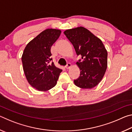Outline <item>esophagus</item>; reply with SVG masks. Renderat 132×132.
I'll return each mask as SVG.
<instances>
[{"label":"esophagus","instance_id":"1","mask_svg":"<svg viewBox=\"0 0 132 132\" xmlns=\"http://www.w3.org/2000/svg\"><path fill=\"white\" fill-rule=\"evenodd\" d=\"M71 66V64L70 63H68V64H67V65L65 66V68L66 69H69V68H70Z\"/></svg>","mask_w":132,"mask_h":132}]
</instances>
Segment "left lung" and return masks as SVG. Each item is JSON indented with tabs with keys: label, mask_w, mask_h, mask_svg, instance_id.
Masks as SVG:
<instances>
[{
	"label": "left lung",
	"mask_w": 132,
	"mask_h": 132,
	"mask_svg": "<svg viewBox=\"0 0 132 132\" xmlns=\"http://www.w3.org/2000/svg\"><path fill=\"white\" fill-rule=\"evenodd\" d=\"M64 34L74 46L77 55L81 56L76 64L80 76L74 80L80 88L90 89L101 81L107 68L108 53L101 40L82 27L69 29Z\"/></svg>",
	"instance_id": "left-lung-1"
}]
</instances>
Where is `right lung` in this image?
I'll use <instances>...</instances> for the list:
<instances>
[{
  "instance_id": "right-lung-1",
  "label": "right lung",
  "mask_w": 132,
  "mask_h": 132,
  "mask_svg": "<svg viewBox=\"0 0 132 132\" xmlns=\"http://www.w3.org/2000/svg\"><path fill=\"white\" fill-rule=\"evenodd\" d=\"M61 31L48 28L27 45L21 57L24 74L31 86L45 91L56 86L62 70L51 61V48L59 37Z\"/></svg>"
}]
</instances>
